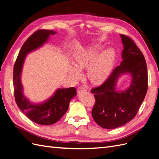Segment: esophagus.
Returning a JSON list of instances; mask_svg holds the SVG:
<instances>
[{"label": "esophagus", "mask_w": 159, "mask_h": 159, "mask_svg": "<svg viewBox=\"0 0 159 159\" xmlns=\"http://www.w3.org/2000/svg\"><path fill=\"white\" fill-rule=\"evenodd\" d=\"M86 91V89L84 87H81H81H79L78 88V89H77V91H78V93H80L81 92H83V91Z\"/></svg>", "instance_id": "34e87169"}]
</instances>
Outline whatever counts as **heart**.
Wrapping results in <instances>:
<instances>
[{"label":"heart","instance_id":"obj_1","mask_svg":"<svg viewBox=\"0 0 159 159\" xmlns=\"http://www.w3.org/2000/svg\"><path fill=\"white\" fill-rule=\"evenodd\" d=\"M103 46L91 45L83 48L74 56V65L70 67V74L74 80H78L81 71L87 69L88 78L91 83L99 84L107 78L115 60V52L113 48L102 51Z\"/></svg>","mask_w":159,"mask_h":159}]
</instances>
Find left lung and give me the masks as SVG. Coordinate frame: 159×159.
<instances>
[{"mask_svg": "<svg viewBox=\"0 0 159 159\" xmlns=\"http://www.w3.org/2000/svg\"><path fill=\"white\" fill-rule=\"evenodd\" d=\"M120 37L123 61L102 85L91 91L95 98L92 117L100 127L107 129L123 126L136 116L148 88L145 57L131 38L123 34ZM125 74L131 75V84L125 90H117L118 79Z\"/></svg>", "mask_w": 159, "mask_h": 159, "instance_id": "8db88e82", "label": "left lung"}]
</instances>
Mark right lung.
Masks as SVG:
<instances>
[{
  "instance_id": "obj_1",
  "label": "right lung",
  "mask_w": 159,
  "mask_h": 159,
  "mask_svg": "<svg viewBox=\"0 0 159 159\" xmlns=\"http://www.w3.org/2000/svg\"><path fill=\"white\" fill-rule=\"evenodd\" d=\"M55 34L54 30H39L32 34L22 45L13 71L14 97L18 107L31 121L43 125H50L58 121L68 111L71 99L77 94L74 88H59L50 98L38 103L32 102L24 94L21 75L27 54L42 47Z\"/></svg>"
}]
</instances>
